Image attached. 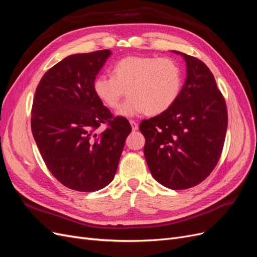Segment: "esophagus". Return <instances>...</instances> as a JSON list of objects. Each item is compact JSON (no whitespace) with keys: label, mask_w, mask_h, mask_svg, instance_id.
<instances>
[{"label":"esophagus","mask_w":257,"mask_h":257,"mask_svg":"<svg viewBox=\"0 0 257 257\" xmlns=\"http://www.w3.org/2000/svg\"><path fill=\"white\" fill-rule=\"evenodd\" d=\"M130 124H131L132 130H133V131H137V130H138V123H137L136 121L130 120Z\"/></svg>","instance_id":"1"}]
</instances>
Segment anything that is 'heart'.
Returning <instances> with one entry per match:
<instances>
[{
  "label": "heart",
  "instance_id": "obj_1",
  "mask_svg": "<svg viewBox=\"0 0 257 257\" xmlns=\"http://www.w3.org/2000/svg\"><path fill=\"white\" fill-rule=\"evenodd\" d=\"M182 88V71L170 58L137 57L123 58L112 67V76L100 74L93 81L96 96L108 107L119 105L116 110L122 116L146 112L157 115L172 107Z\"/></svg>",
  "mask_w": 257,
  "mask_h": 257
}]
</instances>
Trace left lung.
I'll return each instance as SVG.
<instances>
[{"label": "left lung", "instance_id": "8db88e82", "mask_svg": "<svg viewBox=\"0 0 257 257\" xmlns=\"http://www.w3.org/2000/svg\"><path fill=\"white\" fill-rule=\"evenodd\" d=\"M180 54L186 78L166 111L142 121L144 154L153 178L172 190L200 183L219 161L227 130L226 104L212 73L200 60Z\"/></svg>", "mask_w": 257, "mask_h": 257}]
</instances>
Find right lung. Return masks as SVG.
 Wrapping results in <instances>:
<instances>
[{
  "label": "right lung",
  "instance_id": "right-lung-1",
  "mask_svg": "<svg viewBox=\"0 0 257 257\" xmlns=\"http://www.w3.org/2000/svg\"><path fill=\"white\" fill-rule=\"evenodd\" d=\"M110 50L68 56L51 67L37 85L31 128L51 174L67 188L94 192L115 175L132 132L123 116L112 118L93 90V81ZM108 123L103 134L95 131Z\"/></svg>",
  "mask_w": 257,
  "mask_h": 257
}]
</instances>
